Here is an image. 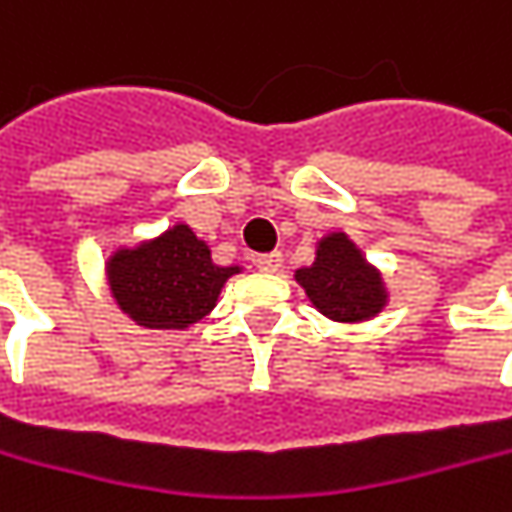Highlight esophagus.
<instances>
[{
	"instance_id": "obj_1",
	"label": "esophagus",
	"mask_w": 512,
	"mask_h": 512,
	"mask_svg": "<svg viewBox=\"0 0 512 512\" xmlns=\"http://www.w3.org/2000/svg\"><path fill=\"white\" fill-rule=\"evenodd\" d=\"M282 253L279 250H273V253H262V256H256V268L265 270V273H276V270L282 268Z\"/></svg>"
}]
</instances>
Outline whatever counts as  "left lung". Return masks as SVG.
<instances>
[{
    "instance_id": "obj_1",
    "label": "left lung",
    "mask_w": 512,
    "mask_h": 512,
    "mask_svg": "<svg viewBox=\"0 0 512 512\" xmlns=\"http://www.w3.org/2000/svg\"><path fill=\"white\" fill-rule=\"evenodd\" d=\"M296 282L325 317L337 322L369 320L386 305L380 273L360 256L345 233L325 236L317 250V262L296 270Z\"/></svg>"
}]
</instances>
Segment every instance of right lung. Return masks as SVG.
I'll return each instance as SVG.
<instances>
[{"instance_id": "right-lung-1", "label": "right lung", "mask_w": 512, "mask_h": 512, "mask_svg": "<svg viewBox=\"0 0 512 512\" xmlns=\"http://www.w3.org/2000/svg\"><path fill=\"white\" fill-rule=\"evenodd\" d=\"M239 268H218L210 247L195 239L187 224L164 236L117 250L109 262V285L123 314L146 328H190L204 320Z\"/></svg>"}]
</instances>
